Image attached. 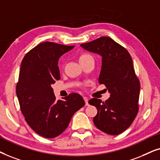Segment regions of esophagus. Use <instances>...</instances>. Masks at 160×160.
Instances as JSON below:
<instances>
[{
	"mask_svg": "<svg viewBox=\"0 0 160 160\" xmlns=\"http://www.w3.org/2000/svg\"><path fill=\"white\" fill-rule=\"evenodd\" d=\"M83 99H84L85 102H86V106L89 105V104H88V98L85 97H83Z\"/></svg>",
	"mask_w": 160,
	"mask_h": 160,
	"instance_id": "34e87169",
	"label": "esophagus"
}]
</instances>
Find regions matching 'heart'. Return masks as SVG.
<instances>
[{
  "label": "heart",
  "instance_id": "heart-1",
  "mask_svg": "<svg viewBox=\"0 0 160 160\" xmlns=\"http://www.w3.org/2000/svg\"><path fill=\"white\" fill-rule=\"evenodd\" d=\"M88 56H91V55H82L81 57H80V58H85V57H88Z\"/></svg>",
  "mask_w": 160,
  "mask_h": 160
}]
</instances>
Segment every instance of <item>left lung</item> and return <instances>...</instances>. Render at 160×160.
<instances>
[{"mask_svg": "<svg viewBox=\"0 0 160 160\" xmlns=\"http://www.w3.org/2000/svg\"><path fill=\"white\" fill-rule=\"evenodd\" d=\"M80 47L102 57L99 83L105 85L110 93L105 102L96 98L88 101L97 109L93 123L103 132L119 135L130 127L139 108L140 86L131 55L124 48L107 37Z\"/></svg>", "mask_w": 160, "mask_h": 160, "instance_id": "8db88e82", "label": "left lung"}]
</instances>
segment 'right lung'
Masks as SVG:
<instances>
[{
	"mask_svg": "<svg viewBox=\"0 0 160 160\" xmlns=\"http://www.w3.org/2000/svg\"><path fill=\"white\" fill-rule=\"evenodd\" d=\"M73 48L42 42L30 50L21 63L16 87L20 110L30 127L44 138L61 135L74 112L85 105L83 98L76 93L56 101L51 87L61 78L59 58Z\"/></svg>",
	"mask_w": 160,
	"mask_h": 160,
	"instance_id": "obj_1",
	"label": "right lung"
}]
</instances>
